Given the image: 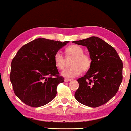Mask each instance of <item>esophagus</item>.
Listing matches in <instances>:
<instances>
[{
	"label": "esophagus",
	"instance_id": "1",
	"mask_svg": "<svg viewBox=\"0 0 131 131\" xmlns=\"http://www.w3.org/2000/svg\"><path fill=\"white\" fill-rule=\"evenodd\" d=\"M65 82H68V81H71V79H68V78H65Z\"/></svg>",
	"mask_w": 131,
	"mask_h": 131
}]
</instances>
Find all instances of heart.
<instances>
[{
    "label": "heart",
    "mask_w": 131,
    "mask_h": 131,
    "mask_svg": "<svg viewBox=\"0 0 131 131\" xmlns=\"http://www.w3.org/2000/svg\"><path fill=\"white\" fill-rule=\"evenodd\" d=\"M68 58H73L71 63L72 68L66 69L61 73L63 76L72 78L79 76L82 72L87 71L92 65V59L89 55L84 53V49L79 45H71L66 48ZM55 66L63 69L66 66V59L61 51H57L54 55Z\"/></svg>",
    "instance_id": "1"
}]
</instances>
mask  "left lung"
I'll list each match as a JSON object with an SVG mask.
<instances>
[{
    "label": "left lung",
    "mask_w": 131,
    "mask_h": 131,
    "mask_svg": "<svg viewBox=\"0 0 131 131\" xmlns=\"http://www.w3.org/2000/svg\"><path fill=\"white\" fill-rule=\"evenodd\" d=\"M73 43L87 47L92 59L87 73L77 80L79 87L75 98L89 107L103 105L118 91L123 80V62L116 50L99 37L92 36Z\"/></svg>",
    "instance_id": "8db88e82"
}]
</instances>
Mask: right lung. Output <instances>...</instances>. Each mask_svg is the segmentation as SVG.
I'll return each mask as SVG.
<instances>
[{
  "label": "right lung",
  "instance_id": "right-lung-1",
  "mask_svg": "<svg viewBox=\"0 0 131 131\" xmlns=\"http://www.w3.org/2000/svg\"><path fill=\"white\" fill-rule=\"evenodd\" d=\"M69 41L36 39L24 45L11 63L10 79L16 96L26 105L37 107L49 103L64 82L54 62L55 54Z\"/></svg>",
  "mask_w": 131,
  "mask_h": 131
}]
</instances>
